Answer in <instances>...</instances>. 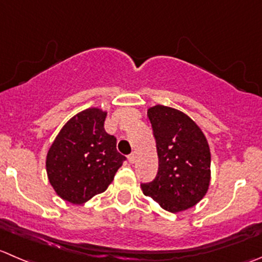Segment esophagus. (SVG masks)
Returning a JSON list of instances; mask_svg holds the SVG:
<instances>
[{
  "instance_id": "esophagus-1",
  "label": "esophagus",
  "mask_w": 262,
  "mask_h": 262,
  "mask_svg": "<svg viewBox=\"0 0 262 262\" xmlns=\"http://www.w3.org/2000/svg\"><path fill=\"white\" fill-rule=\"evenodd\" d=\"M128 161L130 162V164H134V161H136V155L134 154H130L128 156Z\"/></svg>"
}]
</instances>
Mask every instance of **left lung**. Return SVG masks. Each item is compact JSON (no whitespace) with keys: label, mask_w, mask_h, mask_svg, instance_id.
<instances>
[{"label":"left lung","mask_w":262,"mask_h":262,"mask_svg":"<svg viewBox=\"0 0 262 262\" xmlns=\"http://www.w3.org/2000/svg\"><path fill=\"white\" fill-rule=\"evenodd\" d=\"M147 115L156 139L159 171L154 182L142 184L143 194L169 212L190 209L210 187L209 142L201 128L177 108L156 105Z\"/></svg>","instance_id":"1"}]
</instances>
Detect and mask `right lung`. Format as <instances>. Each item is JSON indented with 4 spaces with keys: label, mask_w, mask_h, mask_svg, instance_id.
Instances as JSON below:
<instances>
[{
    "label": "right lung",
    "mask_w": 262,
    "mask_h": 262,
    "mask_svg": "<svg viewBox=\"0 0 262 262\" xmlns=\"http://www.w3.org/2000/svg\"><path fill=\"white\" fill-rule=\"evenodd\" d=\"M107 111L90 107L61 128L46 157V170L56 194L82 205L107 189L125 156L116 151V138L106 133Z\"/></svg>",
    "instance_id": "1"
}]
</instances>
